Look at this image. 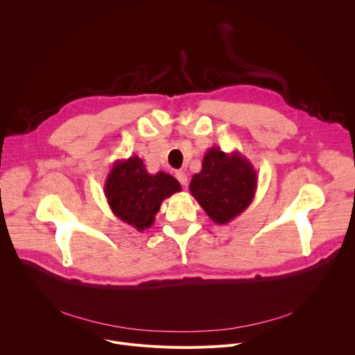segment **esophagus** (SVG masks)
Instances as JSON below:
<instances>
[{"instance_id": "34e87169", "label": "esophagus", "mask_w": 355, "mask_h": 355, "mask_svg": "<svg viewBox=\"0 0 355 355\" xmlns=\"http://www.w3.org/2000/svg\"><path fill=\"white\" fill-rule=\"evenodd\" d=\"M175 177H177V180L180 181V184H181L182 187L187 185V182H188V175H187L184 171H177V173H175Z\"/></svg>"}]
</instances>
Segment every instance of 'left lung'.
I'll use <instances>...</instances> for the list:
<instances>
[{
    "label": "left lung",
    "instance_id": "8db88e82",
    "mask_svg": "<svg viewBox=\"0 0 355 355\" xmlns=\"http://www.w3.org/2000/svg\"><path fill=\"white\" fill-rule=\"evenodd\" d=\"M257 184V171L239 150L225 153L211 147L200 173L189 182V191L212 222L227 225L250 207Z\"/></svg>",
    "mask_w": 355,
    "mask_h": 355
}]
</instances>
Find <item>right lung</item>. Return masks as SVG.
Returning <instances> with one entry per match:
<instances>
[{"mask_svg": "<svg viewBox=\"0 0 355 355\" xmlns=\"http://www.w3.org/2000/svg\"><path fill=\"white\" fill-rule=\"evenodd\" d=\"M181 191L180 182L170 174H150L136 155L116 160L107 177L104 192L114 215L143 232L155 223L166 198Z\"/></svg>", "mask_w": 355, "mask_h": 355, "instance_id": "add662e5", "label": "right lung"}]
</instances>
